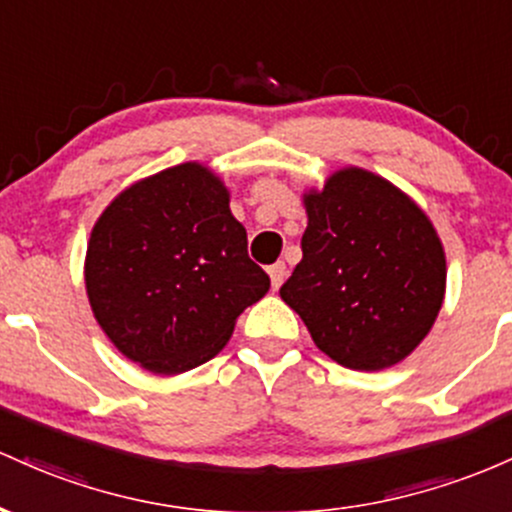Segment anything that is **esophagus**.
I'll return each instance as SVG.
<instances>
[{
	"label": "esophagus",
	"instance_id": "esophagus-1",
	"mask_svg": "<svg viewBox=\"0 0 512 512\" xmlns=\"http://www.w3.org/2000/svg\"><path fill=\"white\" fill-rule=\"evenodd\" d=\"M268 275H271L273 290H278V287L283 285V280H285V275H287V266H285L283 261L273 263V266H268Z\"/></svg>",
	"mask_w": 512,
	"mask_h": 512
}]
</instances>
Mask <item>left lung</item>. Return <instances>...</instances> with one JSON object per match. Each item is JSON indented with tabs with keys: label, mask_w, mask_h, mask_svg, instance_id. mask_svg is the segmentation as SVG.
I'll use <instances>...</instances> for the list:
<instances>
[{
	"label": "left lung",
	"mask_w": 512,
	"mask_h": 512,
	"mask_svg": "<svg viewBox=\"0 0 512 512\" xmlns=\"http://www.w3.org/2000/svg\"><path fill=\"white\" fill-rule=\"evenodd\" d=\"M302 261L280 297L350 370H384L426 338L445 297V251L423 210L363 169L309 193Z\"/></svg>",
	"instance_id": "obj_1"
}]
</instances>
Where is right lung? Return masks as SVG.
Returning a JSON list of instances; mask_svg holds the SVG:
<instances>
[{"mask_svg": "<svg viewBox=\"0 0 512 512\" xmlns=\"http://www.w3.org/2000/svg\"><path fill=\"white\" fill-rule=\"evenodd\" d=\"M84 278L113 346L159 375L215 358L239 314L271 287L249 258L227 188L200 164L120 193L91 232Z\"/></svg>", "mask_w": 512, "mask_h": 512, "instance_id": "add662e5", "label": "right lung"}]
</instances>
